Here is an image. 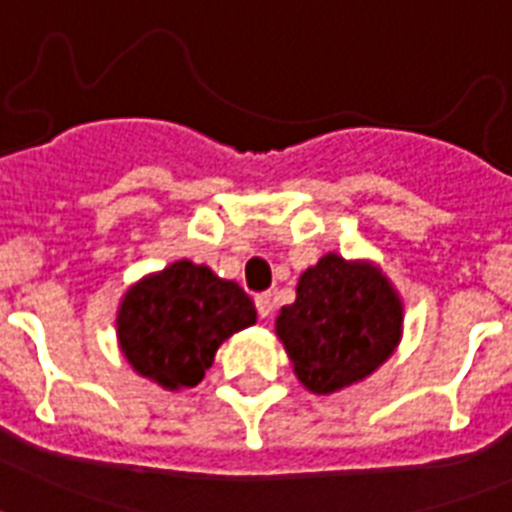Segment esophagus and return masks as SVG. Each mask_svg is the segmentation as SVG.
Returning <instances> with one entry per match:
<instances>
[{
	"label": "esophagus",
	"mask_w": 512,
	"mask_h": 512,
	"mask_svg": "<svg viewBox=\"0 0 512 512\" xmlns=\"http://www.w3.org/2000/svg\"><path fill=\"white\" fill-rule=\"evenodd\" d=\"M255 305H257V313H260V319H271V316H273L271 292H263V295H257Z\"/></svg>",
	"instance_id": "esophagus-1"
}]
</instances>
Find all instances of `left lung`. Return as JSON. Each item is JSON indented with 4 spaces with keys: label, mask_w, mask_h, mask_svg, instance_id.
<instances>
[{
    "label": "left lung",
    "mask_w": 512,
    "mask_h": 512,
    "mask_svg": "<svg viewBox=\"0 0 512 512\" xmlns=\"http://www.w3.org/2000/svg\"><path fill=\"white\" fill-rule=\"evenodd\" d=\"M276 335L305 388L335 393L393 353L401 300L377 268L327 255L300 276L297 300L281 308Z\"/></svg>",
    "instance_id": "1"
}]
</instances>
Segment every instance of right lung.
<instances>
[{
	"mask_svg": "<svg viewBox=\"0 0 512 512\" xmlns=\"http://www.w3.org/2000/svg\"><path fill=\"white\" fill-rule=\"evenodd\" d=\"M255 321V303L239 284L180 260L124 295L116 332L135 372L180 390L199 385L220 342Z\"/></svg>",
	"mask_w": 512,
	"mask_h": 512,
	"instance_id": "1",
	"label": "right lung"
}]
</instances>
